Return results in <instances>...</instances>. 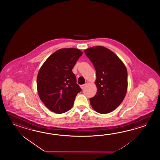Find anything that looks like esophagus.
<instances>
[{
  "mask_svg": "<svg viewBox=\"0 0 160 160\" xmlns=\"http://www.w3.org/2000/svg\"><path fill=\"white\" fill-rule=\"evenodd\" d=\"M85 86H86V84H83V85H80V87H81V88L82 89L83 88L85 87Z\"/></svg>",
  "mask_w": 160,
  "mask_h": 160,
  "instance_id": "esophagus-1",
  "label": "esophagus"
}]
</instances>
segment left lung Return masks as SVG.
<instances>
[{"mask_svg":"<svg viewBox=\"0 0 160 160\" xmlns=\"http://www.w3.org/2000/svg\"><path fill=\"white\" fill-rule=\"evenodd\" d=\"M84 52L96 73L98 89L90 98L91 105L98 113H110L121 104L127 93V69L118 56L104 47H92Z\"/></svg>","mask_w":160,"mask_h":160,"instance_id":"1","label":"left lung"}]
</instances>
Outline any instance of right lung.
I'll return each mask as SVG.
<instances>
[{
  "label": "right lung",
  "mask_w": 160,
  "mask_h": 160,
  "mask_svg": "<svg viewBox=\"0 0 160 160\" xmlns=\"http://www.w3.org/2000/svg\"><path fill=\"white\" fill-rule=\"evenodd\" d=\"M82 52L62 48L52 53L43 63L37 76L40 98L49 110L61 114L72 108L82 89L72 69Z\"/></svg>",
  "instance_id": "add662e5"
}]
</instances>
